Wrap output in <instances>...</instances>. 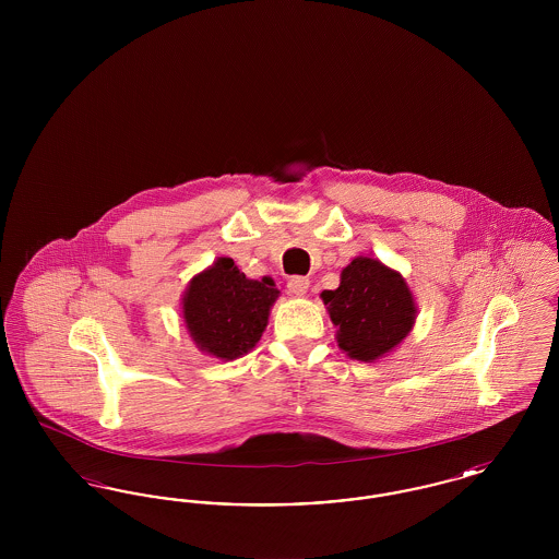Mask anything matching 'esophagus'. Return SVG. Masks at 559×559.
<instances>
[{"instance_id": "1", "label": "esophagus", "mask_w": 559, "mask_h": 559, "mask_svg": "<svg viewBox=\"0 0 559 559\" xmlns=\"http://www.w3.org/2000/svg\"><path fill=\"white\" fill-rule=\"evenodd\" d=\"M308 287H310V281H308L306 276H292V278L287 281V289H289V293H293V295H306Z\"/></svg>"}]
</instances>
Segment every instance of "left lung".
Segmentation results:
<instances>
[{"instance_id":"1","label":"left lung","mask_w":559,"mask_h":559,"mask_svg":"<svg viewBox=\"0 0 559 559\" xmlns=\"http://www.w3.org/2000/svg\"><path fill=\"white\" fill-rule=\"evenodd\" d=\"M322 301L337 331V344L349 358L371 362L388 354L415 324V301L399 272L379 260L356 258L342 272L335 292Z\"/></svg>"}]
</instances>
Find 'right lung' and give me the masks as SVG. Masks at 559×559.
I'll list each match as a JSON object with an SVG mask.
<instances>
[{"mask_svg": "<svg viewBox=\"0 0 559 559\" xmlns=\"http://www.w3.org/2000/svg\"><path fill=\"white\" fill-rule=\"evenodd\" d=\"M278 289L270 278H247L230 258L194 276L185 295V320L197 346L235 360L255 346Z\"/></svg>", "mask_w": 559, "mask_h": 559, "instance_id": "obj_1", "label": "right lung"}]
</instances>
